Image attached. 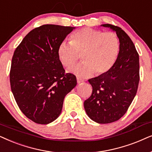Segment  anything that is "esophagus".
I'll return each mask as SVG.
<instances>
[{
    "label": "esophagus",
    "mask_w": 152,
    "mask_h": 152,
    "mask_svg": "<svg viewBox=\"0 0 152 152\" xmlns=\"http://www.w3.org/2000/svg\"><path fill=\"white\" fill-rule=\"evenodd\" d=\"M76 80H77L78 84H80V83H81L84 82V80L81 79V78H76Z\"/></svg>",
    "instance_id": "1"
}]
</instances>
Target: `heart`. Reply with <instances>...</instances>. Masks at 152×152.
Segmentation results:
<instances>
[{
    "label": "heart",
    "instance_id": "1",
    "mask_svg": "<svg viewBox=\"0 0 152 152\" xmlns=\"http://www.w3.org/2000/svg\"><path fill=\"white\" fill-rule=\"evenodd\" d=\"M119 50L120 42L114 32L86 28L74 32L70 42L60 43L57 54L61 64L67 68L74 66L78 61V54H82L83 62L71 72L86 78L94 73L102 75L108 72L116 61Z\"/></svg>",
    "mask_w": 152,
    "mask_h": 152
}]
</instances>
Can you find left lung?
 Segmentation results:
<instances>
[{"label":"left lung","instance_id":"8db88e82","mask_svg":"<svg viewBox=\"0 0 152 152\" xmlns=\"http://www.w3.org/2000/svg\"><path fill=\"white\" fill-rule=\"evenodd\" d=\"M102 26L116 32L120 50L108 72L88 80L92 87L84 108L91 120L99 124L117 121L124 115L136 94L140 80L139 55L134 44L122 28L111 24Z\"/></svg>","mask_w":152,"mask_h":152}]
</instances>
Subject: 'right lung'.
Returning a JSON list of instances; mask_svg holds the SVG:
<instances>
[{"mask_svg":"<svg viewBox=\"0 0 152 152\" xmlns=\"http://www.w3.org/2000/svg\"><path fill=\"white\" fill-rule=\"evenodd\" d=\"M74 27L46 24L31 30L14 53L10 80L21 112L28 119L47 124L59 117L64 99L77 84L65 74L58 59V46Z\"/></svg>","mask_w":152,"mask_h":152,"instance_id":"add662e5","label":"right lung"}]
</instances>
